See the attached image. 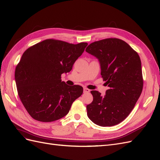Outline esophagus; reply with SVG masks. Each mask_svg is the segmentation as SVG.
<instances>
[{
  "label": "esophagus",
  "instance_id": "obj_1",
  "mask_svg": "<svg viewBox=\"0 0 160 160\" xmlns=\"http://www.w3.org/2000/svg\"><path fill=\"white\" fill-rule=\"evenodd\" d=\"M89 91H90V90H89V89L86 88H83V92H84L85 93H89Z\"/></svg>",
  "mask_w": 160,
  "mask_h": 160
}]
</instances>
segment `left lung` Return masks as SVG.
Here are the masks:
<instances>
[{
  "label": "left lung",
  "mask_w": 160,
  "mask_h": 160,
  "mask_svg": "<svg viewBox=\"0 0 160 160\" xmlns=\"http://www.w3.org/2000/svg\"><path fill=\"white\" fill-rule=\"evenodd\" d=\"M86 52L99 61L101 75L109 89L102 97L91 91L93 100L87 105L88 118L102 127L113 126L126 118L143 89L141 60L126 42L116 38L95 41Z\"/></svg>",
  "instance_id": "1"
}]
</instances>
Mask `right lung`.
Masks as SVG:
<instances>
[{
    "label": "right lung",
    "mask_w": 160,
    "mask_h": 160,
    "mask_svg": "<svg viewBox=\"0 0 160 160\" xmlns=\"http://www.w3.org/2000/svg\"><path fill=\"white\" fill-rule=\"evenodd\" d=\"M88 45L47 39L24 52L14 77L19 98L33 119L51 122L69 113L83 89L67 85L61 76L71 71Z\"/></svg>",
    "instance_id": "1"
}]
</instances>
